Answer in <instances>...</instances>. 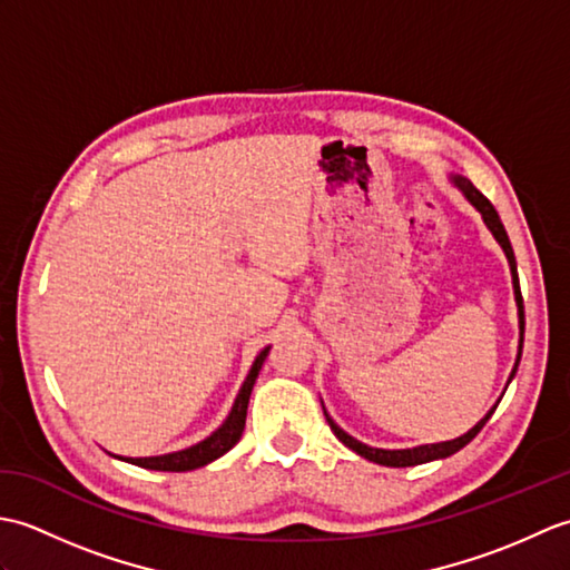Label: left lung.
I'll return each mask as SVG.
<instances>
[{
  "label": "left lung",
  "mask_w": 570,
  "mask_h": 570,
  "mask_svg": "<svg viewBox=\"0 0 570 570\" xmlns=\"http://www.w3.org/2000/svg\"><path fill=\"white\" fill-rule=\"evenodd\" d=\"M455 184L460 186V190L465 193V198L482 213V220H485V225L490 227V233L494 235V239H498L500 245H502V249H504V254H507V259H510L512 282H514V296H517V306H519V331H522V337H519V355H517L514 370H512V377H514V372H517V367H519V360H522V345H524V298H522V292H519V276H517L514 252H512L510 237H507V229H504V225H502V220H500V215H498V210H494V205H492L485 196H482V193H480L475 186H472L468 178H455ZM512 377H510V382H512ZM494 409H498V406H492V409L488 411V416L482 419L475 429H470L465 435H460V439H455V441L431 443V445H419V448H406V451H382V448H370V445H365V443L355 441L353 435H347L343 429H337L335 421H333L328 414H325V419H328L331 431L350 448V451H355L357 455L367 458V460H372V463H377V465H386V468H409V465H421V463H429V460H439V458H448V455L458 453L460 448H465V445L482 431V426H485L488 419L494 414Z\"/></svg>",
  "instance_id": "8db88e82"
}]
</instances>
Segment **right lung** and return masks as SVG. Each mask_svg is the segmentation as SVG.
Wrapping results in <instances>:
<instances>
[{"label": "right lung", "instance_id": "1", "mask_svg": "<svg viewBox=\"0 0 570 570\" xmlns=\"http://www.w3.org/2000/svg\"><path fill=\"white\" fill-rule=\"evenodd\" d=\"M269 353V347H264L262 353L254 360V365L247 374L245 384H242V390L235 399V406L229 411V416L225 419V423L220 429H217L210 439L200 441L198 445H190L186 451H178V453H168V455H159V458H125L127 463L131 465H139V468H147V470H164V472H186V470H196L213 463L215 458L225 455L229 448H233L239 439H242V431H245V419H247V404H249V394H252V386L257 382V374L262 370V362Z\"/></svg>", "mask_w": 570, "mask_h": 570}]
</instances>
